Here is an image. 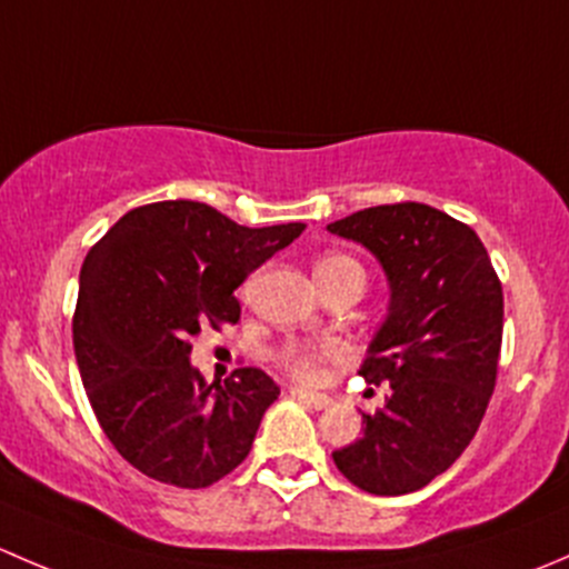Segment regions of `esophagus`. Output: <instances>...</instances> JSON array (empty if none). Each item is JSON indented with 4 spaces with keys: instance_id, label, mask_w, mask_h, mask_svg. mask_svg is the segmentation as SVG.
Listing matches in <instances>:
<instances>
[{
    "instance_id": "1",
    "label": "esophagus",
    "mask_w": 569,
    "mask_h": 569,
    "mask_svg": "<svg viewBox=\"0 0 569 569\" xmlns=\"http://www.w3.org/2000/svg\"><path fill=\"white\" fill-rule=\"evenodd\" d=\"M291 399L302 401V405L313 407V410H325V407H330V405H332L330 396L311 393V391H306V388H291Z\"/></svg>"
}]
</instances>
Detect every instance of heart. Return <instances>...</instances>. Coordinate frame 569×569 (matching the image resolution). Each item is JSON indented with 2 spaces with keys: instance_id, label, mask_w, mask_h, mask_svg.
Masks as SVG:
<instances>
[{
  "instance_id": "b5f03b06",
  "label": "heart",
  "mask_w": 569,
  "mask_h": 569,
  "mask_svg": "<svg viewBox=\"0 0 569 569\" xmlns=\"http://www.w3.org/2000/svg\"><path fill=\"white\" fill-rule=\"evenodd\" d=\"M341 272H355L363 278L366 283V272L355 258L349 256H338V252H330V256L319 258L317 261V280L330 278V274H341ZM341 358V347L336 343H325V347H302V343H286L283 349L278 352V363L289 371L295 380L308 382V386H319L325 382L327 377V363Z\"/></svg>"
}]
</instances>
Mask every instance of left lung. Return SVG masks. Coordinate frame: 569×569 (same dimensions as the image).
I'll list each match as a JSON object with an SVG mask.
<instances>
[{
	"label": "left lung",
	"mask_w": 569,
	"mask_h": 569,
	"mask_svg": "<svg viewBox=\"0 0 569 569\" xmlns=\"http://www.w3.org/2000/svg\"><path fill=\"white\" fill-rule=\"evenodd\" d=\"M375 252L391 286L388 317L360 366L391 391L363 412V438L332 451L371 496L427 487L468 449L490 405L503 332V291L476 231L427 203L355 211L327 226Z\"/></svg>",
	"instance_id": "8db88e82"
}]
</instances>
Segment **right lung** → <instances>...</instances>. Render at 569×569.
<instances>
[{
    "label": "right lung",
    "mask_w": 569,
    "mask_h": 569,
    "mask_svg": "<svg viewBox=\"0 0 569 569\" xmlns=\"http://www.w3.org/2000/svg\"><path fill=\"white\" fill-rule=\"evenodd\" d=\"M302 231V222L244 228L198 200H159L90 248L73 352L109 443L140 473L200 490L250 455L280 388L252 366L206 382L189 366L192 336L237 325L233 291Z\"/></svg>",
    "instance_id": "right-lung-1"
}]
</instances>
